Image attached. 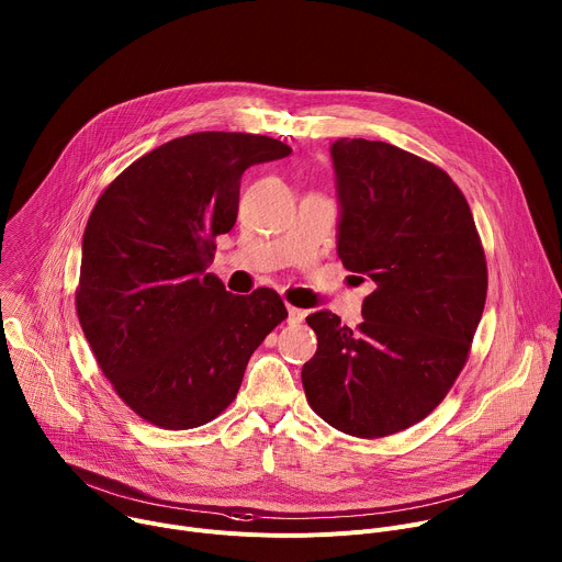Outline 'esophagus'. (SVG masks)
Listing matches in <instances>:
<instances>
[{
  "label": "esophagus",
  "mask_w": 562,
  "mask_h": 562,
  "mask_svg": "<svg viewBox=\"0 0 562 562\" xmlns=\"http://www.w3.org/2000/svg\"><path fill=\"white\" fill-rule=\"evenodd\" d=\"M303 319H305V310L294 307V305H288V322H290V324H301Z\"/></svg>",
  "instance_id": "1"
}]
</instances>
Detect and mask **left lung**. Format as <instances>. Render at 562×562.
<instances>
[{
    "label": "left lung",
    "mask_w": 562,
    "mask_h": 562,
    "mask_svg": "<svg viewBox=\"0 0 562 562\" xmlns=\"http://www.w3.org/2000/svg\"><path fill=\"white\" fill-rule=\"evenodd\" d=\"M339 203L337 255L370 279L357 330L330 310L305 322L307 404L337 430L384 438L438 406L467 361L486 299V261L458 184L395 145H330Z\"/></svg>",
    "instance_id": "1"
}]
</instances>
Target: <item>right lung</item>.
<instances>
[{
	"label": "right lung",
	"instance_id": "1",
	"mask_svg": "<svg viewBox=\"0 0 562 562\" xmlns=\"http://www.w3.org/2000/svg\"><path fill=\"white\" fill-rule=\"evenodd\" d=\"M290 154L268 136L201 132L138 158L98 199L78 317L104 378L143 419L167 430L212 422L288 317L274 290L232 294L207 268L212 238L236 223L243 171Z\"/></svg>",
	"mask_w": 562,
	"mask_h": 562
}]
</instances>
